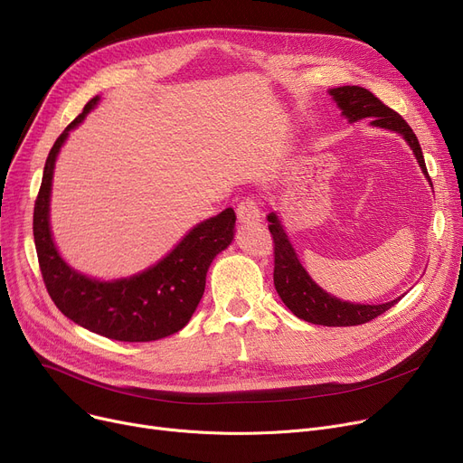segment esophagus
<instances>
[{
    "label": "esophagus",
    "instance_id": "esophagus-1",
    "mask_svg": "<svg viewBox=\"0 0 463 463\" xmlns=\"http://www.w3.org/2000/svg\"><path fill=\"white\" fill-rule=\"evenodd\" d=\"M236 217L240 223H257L260 222V210L255 199H244L236 206Z\"/></svg>",
    "mask_w": 463,
    "mask_h": 463
}]
</instances>
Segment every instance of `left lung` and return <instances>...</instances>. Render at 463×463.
<instances>
[{"instance_id": "obj_1", "label": "left lung", "mask_w": 463, "mask_h": 463, "mask_svg": "<svg viewBox=\"0 0 463 463\" xmlns=\"http://www.w3.org/2000/svg\"><path fill=\"white\" fill-rule=\"evenodd\" d=\"M328 93L349 124H354V121L360 119H370V126L373 128L398 133L409 144V148L412 150V156H415L422 175L431 185L419 138L398 112L383 105L372 91L360 86H339L328 90ZM266 219H269L270 223L269 229L272 232L276 246L274 285L283 304L293 311L298 319L323 326H354L375 319L377 315L391 309L394 304L402 300L403 295L384 304H354L326 293L323 287H319L311 279V276L302 266L293 244H290L279 215L272 212Z\"/></svg>"}]
</instances>
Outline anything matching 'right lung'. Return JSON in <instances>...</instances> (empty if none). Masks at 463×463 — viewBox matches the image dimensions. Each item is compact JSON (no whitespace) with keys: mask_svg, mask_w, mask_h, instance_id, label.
Masks as SVG:
<instances>
[{"mask_svg":"<svg viewBox=\"0 0 463 463\" xmlns=\"http://www.w3.org/2000/svg\"><path fill=\"white\" fill-rule=\"evenodd\" d=\"M95 95L54 142L46 157L33 210V238L48 295L75 325L118 342H154L182 330L197 309L212 260L234 240L236 215L225 208L197 223L156 264L128 278L97 279L60 255L51 227L56 159L69 133L99 105Z\"/></svg>","mask_w":463,"mask_h":463,"instance_id":"add662e5","label":"right lung"}]
</instances>
